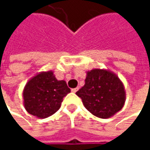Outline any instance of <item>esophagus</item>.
Listing matches in <instances>:
<instances>
[{
	"label": "esophagus",
	"mask_w": 150,
	"mask_h": 150,
	"mask_svg": "<svg viewBox=\"0 0 150 150\" xmlns=\"http://www.w3.org/2000/svg\"><path fill=\"white\" fill-rule=\"evenodd\" d=\"M78 89H79V88H72V89H71V91H72L73 93H75V92H77V91H78Z\"/></svg>",
	"instance_id": "1"
}]
</instances>
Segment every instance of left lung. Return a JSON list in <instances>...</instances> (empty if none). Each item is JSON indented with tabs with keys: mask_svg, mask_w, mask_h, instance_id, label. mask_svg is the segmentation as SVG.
Wrapping results in <instances>:
<instances>
[{
	"mask_svg": "<svg viewBox=\"0 0 150 150\" xmlns=\"http://www.w3.org/2000/svg\"><path fill=\"white\" fill-rule=\"evenodd\" d=\"M76 95L92 115L103 119L115 115L126 101L122 81L116 74L104 69L87 71L85 84Z\"/></svg>",
	"mask_w": 150,
	"mask_h": 150,
	"instance_id": "8db88e82",
	"label": "left lung"
}]
</instances>
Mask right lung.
<instances>
[{
    "label": "right lung",
    "instance_id": "obj_1",
    "mask_svg": "<svg viewBox=\"0 0 150 150\" xmlns=\"http://www.w3.org/2000/svg\"><path fill=\"white\" fill-rule=\"evenodd\" d=\"M69 93L70 88L65 81H58L52 70L42 71L26 83L22 93L23 105L30 115L44 119L61 108L63 97Z\"/></svg>",
    "mask_w": 150,
    "mask_h": 150
}]
</instances>
